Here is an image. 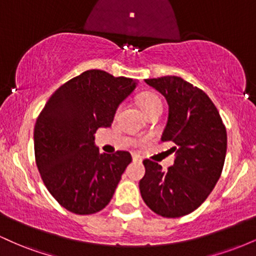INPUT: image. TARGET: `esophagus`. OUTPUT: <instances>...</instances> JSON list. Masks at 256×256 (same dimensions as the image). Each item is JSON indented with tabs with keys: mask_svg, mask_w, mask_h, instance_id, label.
I'll return each instance as SVG.
<instances>
[{
	"mask_svg": "<svg viewBox=\"0 0 256 256\" xmlns=\"http://www.w3.org/2000/svg\"><path fill=\"white\" fill-rule=\"evenodd\" d=\"M132 160H134V162H140V164H142V161H143V158L140 156V155H137V154H132Z\"/></svg>",
	"mask_w": 256,
	"mask_h": 256,
	"instance_id": "obj_1",
	"label": "esophagus"
}]
</instances>
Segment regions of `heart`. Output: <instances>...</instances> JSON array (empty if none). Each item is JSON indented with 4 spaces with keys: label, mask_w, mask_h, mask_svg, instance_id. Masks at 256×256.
<instances>
[{
    "label": "heart",
    "mask_w": 256,
    "mask_h": 256,
    "mask_svg": "<svg viewBox=\"0 0 256 256\" xmlns=\"http://www.w3.org/2000/svg\"><path fill=\"white\" fill-rule=\"evenodd\" d=\"M138 102H140V106L142 107L143 112H146L148 110H150V108L155 107V106H161L160 98L156 95L150 92L143 94L140 100H138Z\"/></svg>",
    "instance_id": "obj_1"
}]
</instances>
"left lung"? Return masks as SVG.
I'll return each mask as SVG.
<instances>
[{
	"label": "left lung",
	"mask_w": 256,
	"mask_h": 256,
	"mask_svg": "<svg viewBox=\"0 0 256 256\" xmlns=\"http://www.w3.org/2000/svg\"><path fill=\"white\" fill-rule=\"evenodd\" d=\"M168 104L161 140L171 142L174 162L167 171L150 160L143 161L140 180L143 201L158 216L178 218L204 202L222 174L228 134L216 107L198 88L177 76L144 79Z\"/></svg>",
	"instance_id": "left-lung-1"
}]
</instances>
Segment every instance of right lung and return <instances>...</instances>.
<instances>
[{
  "label": "right lung",
  "instance_id": "right-lung-1",
  "mask_svg": "<svg viewBox=\"0 0 256 256\" xmlns=\"http://www.w3.org/2000/svg\"><path fill=\"white\" fill-rule=\"evenodd\" d=\"M137 80L89 70L61 85L34 125V156L43 183L70 212L94 214L110 204L132 161L128 152H100L95 132L110 128Z\"/></svg>",
  "mask_w": 256,
  "mask_h": 256
}]
</instances>
